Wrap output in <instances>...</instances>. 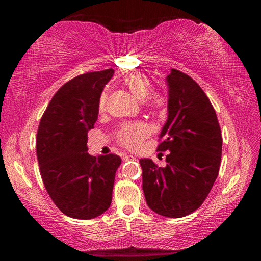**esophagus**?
<instances>
[{
    "label": "esophagus",
    "mask_w": 261,
    "mask_h": 261,
    "mask_svg": "<svg viewBox=\"0 0 261 261\" xmlns=\"http://www.w3.org/2000/svg\"><path fill=\"white\" fill-rule=\"evenodd\" d=\"M123 161H129V160H136V158L135 156H132V155H123Z\"/></svg>",
    "instance_id": "esophagus-1"
}]
</instances>
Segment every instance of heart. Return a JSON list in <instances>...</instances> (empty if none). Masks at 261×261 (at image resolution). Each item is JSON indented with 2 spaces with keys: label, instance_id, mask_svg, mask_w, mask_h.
I'll return each mask as SVG.
<instances>
[{
  "label": "heart",
  "instance_id": "obj_1",
  "mask_svg": "<svg viewBox=\"0 0 261 261\" xmlns=\"http://www.w3.org/2000/svg\"><path fill=\"white\" fill-rule=\"evenodd\" d=\"M124 86L130 91V93L138 100H144L145 106L148 109L159 112L166 107L167 95L160 90L151 91V79L146 74L134 72L126 76L123 81ZM107 105V93L102 92L98 100V109L100 113L105 112ZM149 136V129L144 123H132L124 124L117 132V138L120 144L130 149H136L140 146L145 138Z\"/></svg>",
  "mask_w": 261,
  "mask_h": 261
}]
</instances>
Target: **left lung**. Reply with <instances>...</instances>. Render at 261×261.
Wrapping results in <instances>:
<instances>
[{"label": "left lung", "instance_id": "8db88e82", "mask_svg": "<svg viewBox=\"0 0 261 261\" xmlns=\"http://www.w3.org/2000/svg\"><path fill=\"white\" fill-rule=\"evenodd\" d=\"M168 120L158 151H169L167 166L141 159L143 190L149 208L166 218H183L199 208L219 175L222 136L205 92L187 73L167 76Z\"/></svg>", "mask_w": 261, "mask_h": 261}]
</instances>
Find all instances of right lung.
Returning <instances> with one entry per match:
<instances>
[{
    "label": "right lung",
    "instance_id": "obj_1",
    "mask_svg": "<svg viewBox=\"0 0 261 261\" xmlns=\"http://www.w3.org/2000/svg\"><path fill=\"white\" fill-rule=\"evenodd\" d=\"M114 70L86 72L65 83L43 113L37 134L42 182L62 213L90 220L112 204L121 158L87 153V131L98 120V100Z\"/></svg>",
    "mask_w": 261,
    "mask_h": 261
}]
</instances>
